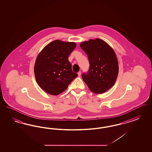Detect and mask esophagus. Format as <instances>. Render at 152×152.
<instances>
[{"mask_svg":"<svg viewBox=\"0 0 152 152\" xmlns=\"http://www.w3.org/2000/svg\"><path fill=\"white\" fill-rule=\"evenodd\" d=\"M77 74H78V76L80 77V76L81 75V72L80 71H79V72L77 73Z\"/></svg>","mask_w":152,"mask_h":152,"instance_id":"1","label":"esophagus"}]
</instances>
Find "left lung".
<instances>
[{
    "label": "left lung",
    "instance_id": "8db88e82",
    "mask_svg": "<svg viewBox=\"0 0 152 152\" xmlns=\"http://www.w3.org/2000/svg\"><path fill=\"white\" fill-rule=\"evenodd\" d=\"M80 47L89 61L87 74L82 78L89 89L96 94H103L113 86L118 73V63L113 49L100 39L81 42Z\"/></svg>",
    "mask_w": 152,
    "mask_h": 152
}]
</instances>
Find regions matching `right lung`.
<instances>
[{
	"instance_id": "obj_1",
	"label": "right lung",
	"mask_w": 152,
	"mask_h": 152,
	"mask_svg": "<svg viewBox=\"0 0 152 152\" xmlns=\"http://www.w3.org/2000/svg\"><path fill=\"white\" fill-rule=\"evenodd\" d=\"M76 46L75 42L56 40L47 44L36 58L34 73L36 82L51 95L64 92L77 77L73 72L68 56Z\"/></svg>"
}]
</instances>
